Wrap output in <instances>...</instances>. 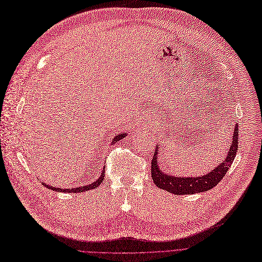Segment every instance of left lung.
<instances>
[{
  "instance_id": "8db88e82",
  "label": "left lung",
  "mask_w": 262,
  "mask_h": 262,
  "mask_svg": "<svg viewBox=\"0 0 262 262\" xmlns=\"http://www.w3.org/2000/svg\"><path fill=\"white\" fill-rule=\"evenodd\" d=\"M238 144V124H234L232 141L228 146L224 161L219 164V166L214 167L210 172L199 176V177H181V176H171L164 172L159 168L158 164V151H161V146L156 145V150L152 158L151 174L154 181V184L161 189L167 190L173 195H191L198 194V192L207 191L212 189L214 186L220 183V181L225 177L226 172L233 163V159L237 152Z\"/></svg>"
}]
</instances>
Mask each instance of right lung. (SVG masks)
Wrapping results in <instances>:
<instances>
[{
  "label": "right lung",
  "mask_w": 262,
  "mask_h": 262,
  "mask_svg": "<svg viewBox=\"0 0 262 262\" xmlns=\"http://www.w3.org/2000/svg\"><path fill=\"white\" fill-rule=\"evenodd\" d=\"M127 135H128L127 133H122V134H118V135H116L115 137L112 138L111 145H112V144H115V143H116V142H118V141H120V140H121V139H123L124 137H126ZM104 178H105V166H104V168H103V171H101V173H100V177H99L96 181H94L93 183L88 184V185H84V186L74 187V188H59V187L50 186V185H48V184H46V183H43L42 181H41V184L46 186L47 188H49V189L53 190V191H63V192H82V191H86V190L94 189V188L98 187V186L100 185L101 182L104 181Z\"/></svg>",
  "instance_id": "right-lung-1"
}]
</instances>
